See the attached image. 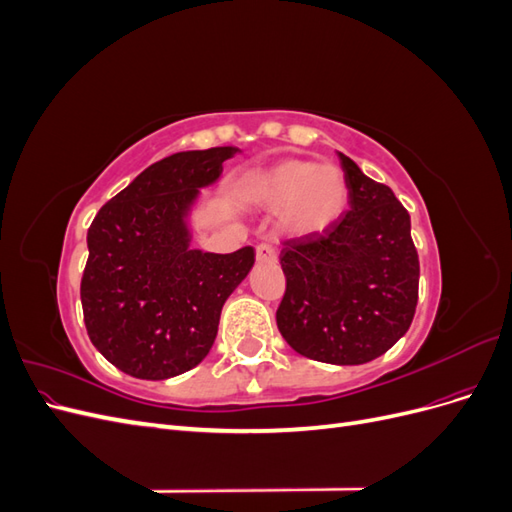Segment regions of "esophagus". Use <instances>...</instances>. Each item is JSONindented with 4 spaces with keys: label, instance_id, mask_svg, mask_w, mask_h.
Instances as JSON below:
<instances>
[{
    "label": "esophagus",
    "instance_id": "obj_1",
    "mask_svg": "<svg viewBox=\"0 0 512 512\" xmlns=\"http://www.w3.org/2000/svg\"><path fill=\"white\" fill-rule=\"evenodd\" d=\"M256 260L258 262H269V265H275L277 262V252L271 243H258L256 245Z\"/></svg>",
    "mask_w": 512,
    "mask_h": 512
}]
</instances>
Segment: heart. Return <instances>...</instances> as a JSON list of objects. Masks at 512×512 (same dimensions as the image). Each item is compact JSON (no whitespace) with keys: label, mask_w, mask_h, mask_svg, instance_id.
I'll return each instance as SVG.
<instances>
[{"label":"heart","mask_w":512,"mask_h":512,"mask_svg":"<svg viewBox=\"0 0 512 512\" xmlns=\"http://www.w3.org/2000/svg\"><path fill=\"white\" fill-rule=\"evenodd\" d=\"M252 194L262 207L280 211L290 237H314L331 228L348 205V181L335 164L288 158L256 170Z\"/></svg>","instance_id":"heart-1"}]
</instances>
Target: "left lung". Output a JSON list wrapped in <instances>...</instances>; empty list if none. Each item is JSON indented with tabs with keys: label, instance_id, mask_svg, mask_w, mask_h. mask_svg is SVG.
<instances>
[{
	"label": "left lung",
	"instance_id": "left-lung-1",
	"mask_svg": "<svg viewBox=\"0 0 512 512\" xmlns=\"http://www.w3.org/2000/svg\"><path fill=\"white\" fill-rule=\"evenodd\" d=\"M350 209L322 235L284 241L277 329L292 350L331 365L378 359L410 329L418 254L410 213L389 185L337 153Z\"/></svg>",
	"mask_w": 512,
	"mask_h": 512
}]
</instances>
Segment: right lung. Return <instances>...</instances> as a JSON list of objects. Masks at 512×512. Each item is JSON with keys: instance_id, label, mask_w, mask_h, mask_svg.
I'll return each mask as SVG.
<instances>
[{"instance_id": "add662e5", "label": "right lung", "mask_w": 512, "mask_h": 512, "mask_svg": "<svg viewBox=\"0 0 512 512\" xmlns=\"http://www.w3.org/2000/svg\"><path fill=\"white\" fill-rule=\"evenodd\" d=\"M237 147L173 153L145 168L87 230L81 280L87 335L108 363L141 380L183 374L209 354L226 299L254 267V247L192 250L188 215Z\"/></svg>"}]
</instances>
